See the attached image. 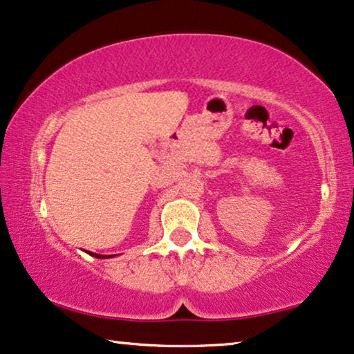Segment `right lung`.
Listing matches in <instances>:
<instances>
[{
    "instance_id": "right-lung-1",
    "label": "right lung",
    "mask_w": 354,
    "mask_h": 354,
    "mask_svg": "<svg viewBox=\"0 0 354 354\" xmlns=\"http://www.w3.org/2000/svg\"><path fill=\"white\" fill-rule=\"evenodd\" d=\"M92 257H97V259H106V257H115V255H100V254H92L89 252Z\"/></svg>"
}]
</instances>
